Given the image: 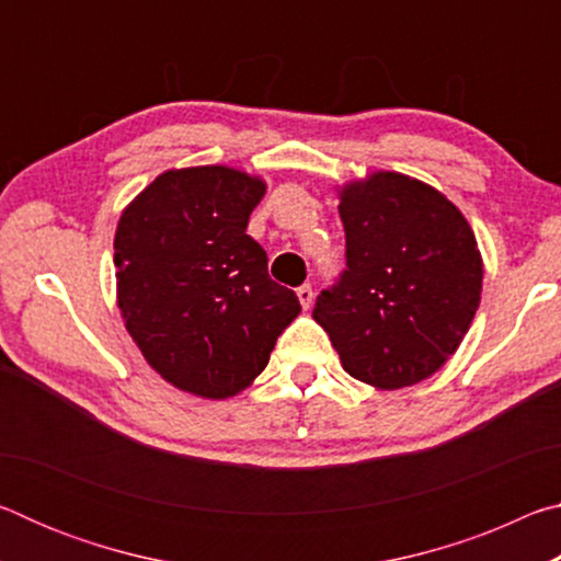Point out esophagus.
Returning <instances> with one entry per match:
<instances>
[{
    "instance_id": "34e87169",
    "label": "esophagus",
    "mask_w": 561,
    "mask_h": 561,
    "mask_svg": "<svg viewBox=\"0 0 561 561\" xmlns=\"http://www.w3.org/2000/svg\"><path fill=\"white\" fill-rule=\"evenodd\" d=\"M297 297L301 301V307L309 309L311 301H314V289H311V284H301V287L297 289Z\"/></svg>"
}]
</instances>
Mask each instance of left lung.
<instances>
[{
	"mask_svg": "<svg viewBox=\"0 0 561 561\" xmlns=\"http://www.w3.org/2000/svg\"><path fill=\"white\" fill-rule=\"evenodd\" d=\"M346 270L314 319L358 381L403 388L433 376L468 334L482 257L468 220L438 190L401 173L341 187Z\"/></svg>",
	"mask_w": 561,
	"mask_h": 561,
	"instance_id": "1",
	"label": "left lung"
}]
</instances>
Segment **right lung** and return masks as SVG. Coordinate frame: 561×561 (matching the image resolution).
<instances>
[{
	"mask_svg": "<svg viewBox=\"0 0 561 561\" xmlns=\"http://www.w3.org/2000/svg\"><path fill=\"white\" fill-rule=\"evenodd\" d=\"M264 190L260 178L225 165L165 170L121 215V317L148 364L180 391L240 393L301 311L247 234Z\"/></svg>",
	"mask_w": 561,
	"mask_h": 561,
	"instance_id": "right-lung-1",
	"label": "right lung"
}]
</instances>
